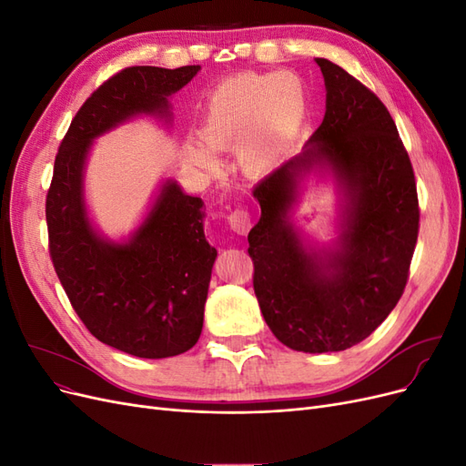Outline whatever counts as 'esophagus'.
<instances>
[{
  "label": "esophagus",
  "instance_id": "1",
  "mask_svg": "<svg viewBox=\"0 0 466 466\" xmlns=\"http://www.w3.org/2000/svg\"><path fill=\"white\" fill-rule=\"evenodd\" d=\"M228 221L231 225V229L235 233H238V235H247L250 231V228H252L250 214H248V209H245V208L233 209L231 214H229V218H228Z\"/></svg>",
  "mask_w": 466,
  "mask_h": 466
}]
</instances>
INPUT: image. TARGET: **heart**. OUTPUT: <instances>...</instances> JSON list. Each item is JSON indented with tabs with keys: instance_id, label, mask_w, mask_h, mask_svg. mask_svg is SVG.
I'll return each mask as SVG.
<instances>
[{
	"instance_id": "b5f03b06",
	"label": "heart",
	"mask_w": 466,
	"mask_h": 466,
	"mask_svg": "<svg viewBox=\"0 0 466 466\" xmlns=\"http://www.w3.org/2000/svg\"><path fill=\"white\" fill-rule=\"evenodd\" d=\"M299 77L286 72L241 74L221 81L204 103L202 137L190 147L194 163L219 165L216 149L238 147L248 173H268L286 157L307 116Z\"/></svg>"
}]
</instances>
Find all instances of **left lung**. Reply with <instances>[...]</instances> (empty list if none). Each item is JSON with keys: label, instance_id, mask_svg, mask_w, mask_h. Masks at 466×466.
Returning <instances> with one entry per match:
<instances>
[{"label": "left lung", "instance_id": "8db88e82", "mask_svg": "<svg viewBox=\"0 0 466 466\" xmlns=\"http://www.w3.org/2000/svg\"><path fill=\"white\" fill-rule=\"evenodd\" d=\"M327 112L309 147L252 188L260 221L248 233L252 288L281 344L324 354L365 340L402 298L418 241L414 168L380 98L317 58ZM329 164L349 196L339 248L307 253L287 221L299 178Z\"/></svg>", "mask_w": 466, "mask_h": 466}]
</instances>
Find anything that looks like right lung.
Returning <instances> with one entry per match:
<instances>
[{
  "mask_svg": "<svg viewBox=\"0 0 466 466\" xmlns=\"http://www.w3.org/2000/svg\"><path fill=\"white\" fill-rule=\"evenodd\" d=\"M200 66H132L95 89L62 139L46 194L54 270L87 330L126 354L178 356L198 342L218 250L204 235V202L167 180L128 243L103 241L83 204V163L96 136L134 115L161 112Z\"/></svg>",
  "mask_w": 466,
  "mask_h": 466,
  "instance_id": "add662e5",
  "label": "right lung"
}]
</instances>
